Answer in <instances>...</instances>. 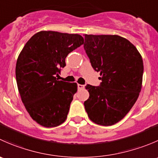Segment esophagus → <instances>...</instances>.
Masks as SVG:
<instances>
[{
	"mask_svg": "<svg viewBox=\"0 0 158 158\" xmlns=\"http://www.w3.org/2000/svg\"><path fill=\"white\" fill-rule=\"evenodd\" d=\"M77 86H78V89H83L85 88V85H81V84H78Z\"/></svg>",
	"mask_w": 158,
	"mask_h": 158,
	"instance_id": "34e87169",
	"label": "esophagus"
}]
</instances>
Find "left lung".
I'll list each match as a JSON object with an SVG mask.
<instances>
[{"label":"left lung","instance_id":"1","mask_svg":"<svg viewBox=\"0 0 158 158\" xmlns=\"http://www.w3.org/2000/svg\"><path fill=\"white\" fill-rule=\"evenodd\" d=\"M84 36L85 52L102 80L99 86H85L89 98L84 102L85 109L94 123L114 125L128 114L139 96L142 57L130 41L118 35Z\"/></svg>","mask_w":158,"mask_h":158}]
</instances>
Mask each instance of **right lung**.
Masks as SVG:
<instances>
[{
	"label": "right lung",
	"mask_w": 158,
	"mask_h": 158,
	"mask_svg": "<svg viewBox=\"0 0 158 158\" xmlns=\"http://www.w3.org/2000/svg\"><path fill=\"white\" fill-rule=\"evenodd\" d=\"M84 44L81 35L40 31L20 52L16 79L22 102L30 117L47 128L66 121L77 84L59 81L68 54Z\"/></svg>",
	"instance_id": "add662e5"
}]
</instances>
